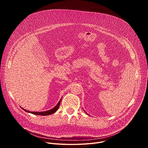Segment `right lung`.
Returning <instances> with one entry per match:
<instances>
[{
	"label": "right lung",
	"instance_id": "right-lung-1",
	"mask_svg": "<svg viewBox=\"0 0 148 148\" xmlns=\"http://www.w3.org/2000/svg\"><path fill=\"white\" fill-rule=\"evenodd\" d=\"M61 99L59 101L58 103L56 105V107H54L53 108L49 110V111H43V112H30V111H27L25 109H23L22 108L23 110H25L26 112H30L31 114H34V115H51L54 112H56L57 110L58 109L59 107H60V102H61Z\"/></svg>",
	"mask_w": 148,
	"mask_h": 148
}]
</instances>
